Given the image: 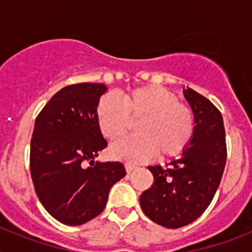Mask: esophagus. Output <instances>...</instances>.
<instances>
[{"label":"esophagus","mask_w":252,"mask_h":252,"mask_svg":"<svg viewBox=\"0 0 252 252\" xmlns=\"http://www.w3.org/2000/svg\"><path fill=\"white\" fill-rule=\"evenodd\" d=\"M137 166L133 165V164H126V165H125V169H126V171H127V173H131V171L135 170Z\"/></svg>","instance_id":"34e87169"}]
</instances>
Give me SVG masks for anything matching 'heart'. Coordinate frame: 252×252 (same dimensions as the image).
Wrapping results in <instances>:
<instances>
[{
    "instance_id": "1",
    "label": "heart",
    "mask_w": 252,
    "mask_h": 252,
    "mask_svg": "<svg viewBox=\"0 0 252 252\" xmlns=\"http://www.w3.org/2000/svg\"><path fill=\"white\" fill-rule=\"evenodd\" d=\"M135 125L136 136L113 144V159L139 162L157 154L160 159L175 157L193 135L194 116L177 95L160 86H146L125 93L121 103L111 94L103 95L95 108L99 131L110 141L119 140Z\"/></svg>"
}]
</instances>
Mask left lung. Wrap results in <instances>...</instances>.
Instances as JSON below:
<instances>
[{
  "label": "left lung",
  "instance_id": "1",
  "mask_svg": "<svg viewBox=\"0 0 252 252\" xmlns=\"http://www.w3.org/2000/svg\"><path fill=\"white\" fill-rule=\"evenodd\" d=\"M183 94L194 116L192 137L180 157L165 168L148 166L154 183L140 195L144 213L166 228L187 226L206 211L226 165V135L221 112L192 88L184 90Z\"/></svg>",
  "mask_w": 252,
  "mask_h": 252
}]
</instances>
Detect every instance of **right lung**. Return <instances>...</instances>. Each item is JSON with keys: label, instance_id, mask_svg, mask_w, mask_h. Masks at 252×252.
Segmentation results:
<instances>
[{"label": "right lung", "instance_id": "right-lung-1", "mask_svg": "<svg viewBox=\"0 0 252 252\" xmlns=\"http://www.w3.org/2000/svg\"><path fill=\"white\" fill-rule=\"evenodd\" d=\"M102 83H78L55 93L35 120L30 171L39 201L57 221L79 226L104 209L126 175L119 161H94L107 146L95 120Z\"/></svg>", "mask_w": 252, "mask_h": 252}]
</instances>
